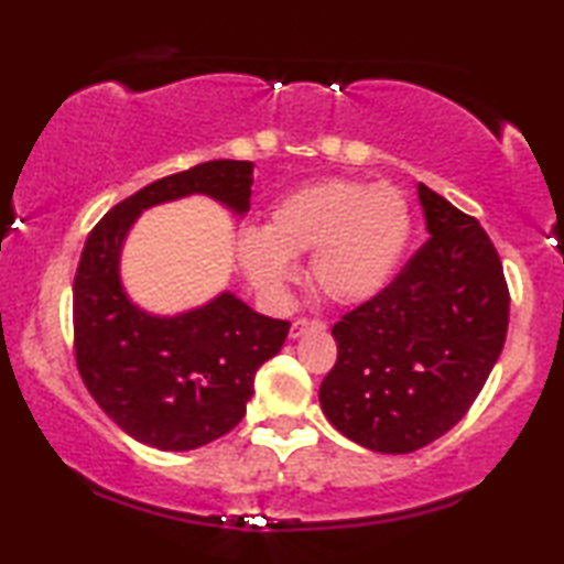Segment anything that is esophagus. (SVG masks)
<instances>
[{
    "label": "esophagus",
    "mask_w": 564,
    "mask_h": 564,
    "mask_svg": "<svg viewBox=\"0 0 564 564\" xmlns=\"http://www.w3.org/2000/svg\"><path fill=\"white\" fill-rule=\"evenodd\" d=\"M322 329H327V322L306 319V316H299V319L291 324V337L296 339L301 335H306V332H322Z\"/></svg>",
    "instance_id": "esophagus-1"
}]
</instances>
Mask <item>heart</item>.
<instances>
[{
  "label": "heart",
  "instance_id": "obj_1",
  "mask_svg": "<svg viewBox=\"0 0 564 564\" xmlns=\"http://www.w3.org/2000/svg\"><path fill=\"white\" fill-rule=\"evenodd\" d=\"M411 237V206L393 184L322 178L293 188L268 212L263 229L240 235L250 281L281 293L296 275L291 258L312 252V281L337 304H360L386 289Z\"/></svg>",
  "mask_w": 564,
  "mask_h": 564
}]
</instances>
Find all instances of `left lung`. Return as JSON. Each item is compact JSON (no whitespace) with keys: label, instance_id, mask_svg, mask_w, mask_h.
I'll return each mask as SVG.
<instances>
[{"label":"left lung","instance_id":"left-lung-1","mask_svg":"<svg viewBox=\"0 0 564 564\" xmlns=\"http://www.w3.org/2000/svg\"><path fill=\"white\" fill-rule=\"evenodd\" d=\"M430 240L332 327L324 416L347 440L406 455L467 414L503 350L511 293L486 229L419 184Z\"/></svg>","mask_w":564,"mask_h":564}]
</instances>
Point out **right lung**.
<instances>
[{"instance_id":"1","label":"right lung","mask_w":564,"mask_h":564,"mask_svg":"<svg viewBox=\"0 0 564 564\" xmlns=\"http://www.w3.org/2000/svg\"><path fill=\"white\" fill-rule=\"evenodd\" d=\"M250 184L252 163L206 161L127 196L86 237L74 279L76 368L105 414L150 447L196 449L235 430L256 370L281 350L291 324L252 312L232 293L176 319L148 316L120 285L122 237L142 209L186 194L245 212Z\"/></svg>"}]
</instances>
